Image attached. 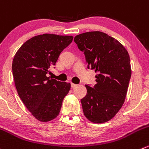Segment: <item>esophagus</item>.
I'll return each instance as SVG.
<instances>
[{
	"mask_svg": "<svg viewBox=\"0 0 149 149\" xmlns=\"http://www.w3.org/2000/svg\"><path fill=\"white\" fill-rule=\"evenodd\" d=\"M77 86V84H75L71 83V88H76Z\"/></svg>",
	"mask_w": 149,
	"mask_h": 149,
	"instance_id": "obj_1",
	"label": "esophagus"
}]
</instances>
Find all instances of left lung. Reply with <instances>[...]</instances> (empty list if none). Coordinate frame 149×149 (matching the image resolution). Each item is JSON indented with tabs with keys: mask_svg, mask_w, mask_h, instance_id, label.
I'll return each instance as SVG.
<instances>
[{
	"mask_svg": "<svg viewBox=\"0 0 149 149\" xmlns=\"http://www.w3.org/2000/svg\"><path fill=\"white\" fill-rule=\"evenodd\" d=\"M74 41L84 52L88 68L97 73V84L85 85L87 93L81 99L84 114L94 123L111 120L123 105L131 77L130 59L121 43L100 31L76 36Z\"/></svg>",
	"mask_w": 149,
	"mask_h": 149,
	"instance_id": "1",
	"label": "left lung"
}]
</instances>
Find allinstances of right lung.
<instances>
[{
    "instance_id": "right-lung-1",
    "label": "right lung",
    "mask_w": 149,
    "mask_h": 149,
    "mask_svg": "<svg viewBox=\"0 0 149 149\" xmlns=\"http://www.w3.org/2000/svg\"><path fill=\"white\" fill-rule=\"evenodd\" d=\"M72 36H36L21 46L14 55L12 73L20 99L37 120L47 122L60 113L70 84L48 76L60 53L73 41Z\"/></svg>"
}]
</instances>
